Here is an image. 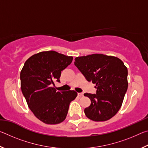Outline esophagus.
<instances>
[{
	"label": "esophagus",
	"mask_w": 148,
	"mask_h": 148,
	"mask_svg": "<svg viewBox=\"0 0 148 148\" xmlns=\"http://www.w3.org/2000/svg\"><path fill=\"white\" fill-rule=\"evenodd\" d=\"M77 95H78L79 97H84V93L83 92H78V93H77Z\"/></svg>",
	"instance_id": "esophagus-1"
}]
</instances>
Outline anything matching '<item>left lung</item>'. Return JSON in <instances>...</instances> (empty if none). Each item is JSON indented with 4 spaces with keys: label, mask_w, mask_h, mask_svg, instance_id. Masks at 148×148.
Returning <instances> with one entry per match:
<instances>
[{
    "label": "left lung",
    "mask_w": 148,
    "mask_h": 148,
    "mask_svg": "<svg viewBox=\"0 0 148 148\" xmlns=\"http://www.w3.org/2000/svg\"><path fill=\"white\" fill-rule=\"evenodd\" d=\"M74 65L88 82L96 84V94L85 93L91 104L84 110L95 121L111 119L121 106L128 88V71L121 59L103 54H92L75 59Z\"/></svg>",
    "instance_id": "obj_1"
}]
</instances>
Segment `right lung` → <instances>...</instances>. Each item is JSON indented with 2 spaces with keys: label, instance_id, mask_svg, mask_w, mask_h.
I'll use <instances>...</instances> for the list:
<instances>
[{
  "label": "right lung",
  "instance_id": "obj_1",
  "mask_svg": "<svg viewBox=\"0 0 148 148\" xmlns=\"http://www.w3.org/2000/svg\"><path fill=\"white\" fill-rule=\"evenodd\" d=\"M72 59V57L55 51H43L27 59L21 70L22 93L30 110L44 123L52 125L63 121L70 103L77 97L76 91H57L53 87L55 81L60 82L61 71Z\"/></svg>",
  "mask_w": 148,
  "mask_h": 148
}]
</instances>
